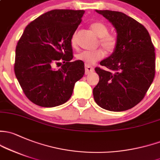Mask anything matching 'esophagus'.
Returning a JSON list of instances; mask_svg holds the SVG:
<instances>
[{"instance_id":"esophagus-1","label":"esophagus","mask_w":160,"mask_h":160,"mask_svg":"<svg viewBox=\"0 0 160 160\" xmlns=\"http://www.w3.org/2000/svg\"><path fill=\"white\" fill-rule=\"evenodd\" d=\"M94 71V69L93 67L88 66V65H86L85 66V74L86 75H88L90 73H91L92 72Z\"/></svg>"}]
</instances>
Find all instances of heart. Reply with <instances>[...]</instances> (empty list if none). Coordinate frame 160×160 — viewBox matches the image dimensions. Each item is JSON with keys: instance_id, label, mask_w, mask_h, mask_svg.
Returning <instances> with one entry per match:
<instances>
[{"instance_id": "heart-1", "label": "heart", "mask_w": 160, "mask_h": 160, "mask_svg": "<svg viewBox=\"0 0 160 160\" xmlns=\"http://www.w3.org/2000/svg\"><path fill=\"white\" fill-rule=\"evenodd\" d=\"M90 28L93 33L100 38V44L107 52L111 53L116 49L117 46V38L112 33H109V28L102 22H93L90 24ZM71 44L75 47L77 44V33H73L71 38ZM104 57V53L101 50H96L93 51H82L77 55L79 60L84 62L85 64L92 65L99 61Z\"/></svg>"}]
</instances>
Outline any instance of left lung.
<instances>
[{
    "mask_svg": "<svg viewBox=\"0 0 160 160\" xmlns=\"http://www.w3.org/2000/svg\"><path fill=\"white\" fill-rule=\"evenodd\" d=\"M96 12L113 25L117 46L100 62L107 70L95 68L100 80L93 90L94 100L107 110H127L143 99L153 81L155 48L145 27L133 18L119 11Z\"/></svg>",
    "mask_w": 160,
    "mask_h": 160,
    "instance_id": "left-lung-1",
    "label": "left lung"
}]
</instances>
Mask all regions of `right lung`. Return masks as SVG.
Here are the masks:
<instances>
[{
	"label": "right lung",
	"instance_id": "1",
	"mask_svg": "<svg viewBox=\"0 0 160 160\" xmlns=\"http://www.w3.org/2000/svg\"><path fill=\"white\" fill-rule=\"evenodd\" d=\"M83 10H52L26 27L15 53L14 73L26 97L43 107L66 102L75 83L84 75V63L71 61V38ZM63 64L59 70L53 65Z\"/></svg>",
	"mask_w": 160,
	"mask_h": 160
}]
</instances>
